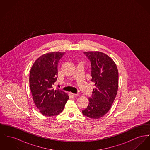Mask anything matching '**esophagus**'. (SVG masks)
<instances>
[{"label":"esophagus","mask_w":150,"mask_h":150,"mask_svg":"<svg viewBox=\"0 0 150 150\" xmlns=\"http://www.w3.org/2000/svg\"><path fill=\"white\" fill-rule=\"evenodd\" d=\"M71 95L73 96V97H75V96H78V94H75V93H71Z\"/></svg>","instance_id":"1"}]
</instances>
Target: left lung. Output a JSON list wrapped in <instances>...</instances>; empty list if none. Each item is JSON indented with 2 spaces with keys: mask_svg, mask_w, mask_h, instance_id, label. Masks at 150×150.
Wrapping results in <instances>:
<instances>
[{
  "mask_svg": "<svg viewBox=\"0 0 150 150\" xmlns=\"http://www.w3.org/2000/svg\"><path fill=\"white\" fill-rule=\"evenodd\" d=\"M84 54L91 63V81L95 84L89 104L82 113L91 118L98 119L106 114L117 95L118 71L113 60L104 53L87 52Z\"/></svg>",
  "mask_w": 150,
  "mask_h": 150,
  "instance_id": "obj_1",
  "label": "left lung"
}]
</instances>
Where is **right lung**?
I'll return each mask as SVG.
<instances>
[{
	"label": "right lung",
	"mask_w": 150,
	"mask_h": 150,
	"mask_svg": "<svg viewBox=\"0 0 150 150\" xmlns=\"http://www.w3.org/2000/svg\"><path fill=\"white\" fill-rule=\"evenodd\" d=\"M65 53L51 52L40 57L33 63L29 75V86L36 107L42 115L54 116L63 110L69 99L66 93L54 90L58 64Z\"/></svg>",
	"instance_id": "right-lung-1"
}]
</instances>
